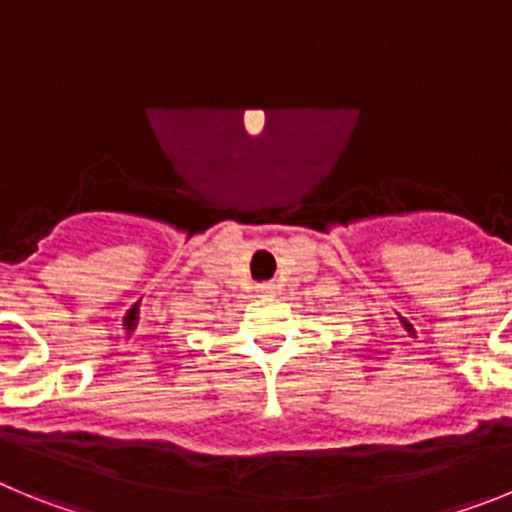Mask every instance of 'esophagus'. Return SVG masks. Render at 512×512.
<instances>
[{"label":"esophagus","mask_w":512,"mask_h":512,"mask_svg":"<svg viewBox=\"0 0 512 512\" xmlns=\"http://www.w3.org/2000/svg\"><path fill=\"white\" fill-rule=\"evenodd\" d=\"M261 292H271V289H274V284H261Z\"/></svg>","instance_id":"obj_1"}]
</instances>
